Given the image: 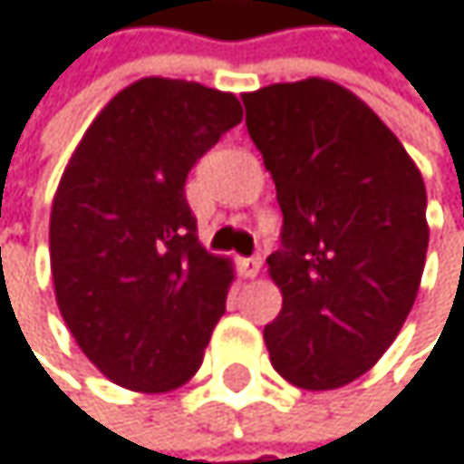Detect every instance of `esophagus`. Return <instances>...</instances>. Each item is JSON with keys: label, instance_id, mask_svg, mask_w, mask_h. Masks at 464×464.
I'll return each mask as SVG.
<instances>
[{"label": "esophagus", "instance_id": "esophagus-1", "mask_svg": "<svg viewBox=\"0 0 464 464\" xmlns=\"http://www.w3.org/2000/svg\"><path fill=\"white\" fill-rule=\"evenodd\" d=\"M259 270H262V259H259V256L240 259V273H243L246 278H254V276H259Z\"/></svg>", "mask_w": 464, "mask_h": 464}]
</instances>
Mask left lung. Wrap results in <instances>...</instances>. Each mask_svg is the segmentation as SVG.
I'll use <instances>...</instances> for the list:
<instances>
[{
  "mask_svg": "<svg viewBox=\"0 0 464 464\" xmlns=\"http://www.w3.org/2000/svg\"><path fill=\"white\" fill-rule=\"evenodd\" d=\"M284 213L267 273L281 312L265 325L273 369L298 388L358 380L408 320L427 262V188L393 130L328 79L243 95Z\"/></svg>",
  "mask_w": 464,
  "mask_h": 464,
  "instance_id": "8db88e82",
  "label": "left lung"
}]
</instances>
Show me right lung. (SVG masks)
I'll return each instance as SVG.
<instances>
[{
  "mask_svg": "<svg viewBox=\"0 0 464 464\" xmlns=\"http://www.w3.org/2000/svg\"><path fill=\"white\" fill-rule=\"evenodd\" d=\"M240 120L232 92L147 76L101 109L63 171L48 224L56 306L122 388L166 393L202 366L235 267L199 243L186 178Z\"/></svg>",
  "mask_w": 464,
  "mask_h": 464,
  "instance_id": "1",
  "label": "right lung"
}]
</instances>
